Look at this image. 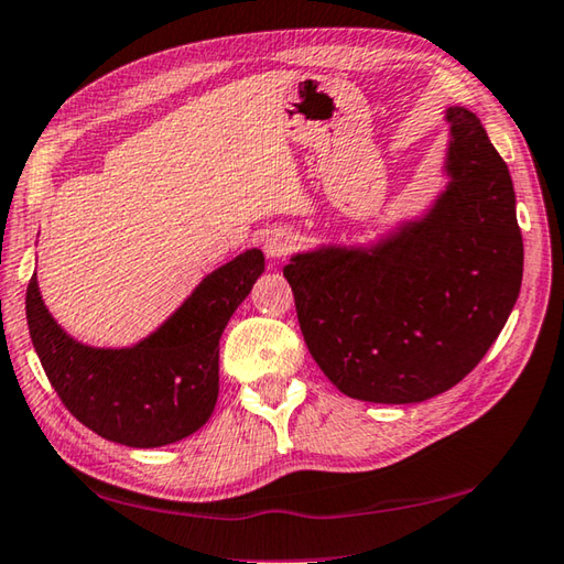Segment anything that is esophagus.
Instances as JSON below:
<instances>
[{"instance_id": "34e87169", "label": "esophagus", "mask_w": 564, "mask_h": 564, "mask_svg": "<svg viewBox=\"0 0 564 564\" xmlns=\"http://www.w3.org/2000/svg\"><path fill=\"white\" fill-rule=\"evenodd\" d=\"M293 249H295V237H293L291 231H285V229H273V231L265 234V239H263V251H265V256H269L271 261H281V259H285V256H291V253H293Z\"/></svg>"}]
</instances>
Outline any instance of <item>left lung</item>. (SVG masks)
I'll return each mask as SVG.
<instances>
[{
	"label": "left lung",
	"mask_w": 564,
	"mask_h": 564,
	"mask_svg": "<svg viewBox=\"0 0 564 564\" xmlns=\"http://www.w3.org/2000/svg\"><path fill=\"white\" fill-rule=\"evenodd\" d=\"M446 192L372 251L321 249L283 269L313 360L362 402H424L458 384L503 330L523 281L508 165L480 120L448 108Z\"/></svg>",
	"instance_id": "obj_1"
}]
</instances>
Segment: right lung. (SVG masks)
Wrapping results in <instances>:
<instances>
[{
    "label": "right lung",
    "mask_w": 564,
    "mask_h": 564,
    "mask_svg": "<svg viewBox=\"0 0 564 564\" xmlns=\"http://www.w3.org/2000/svg\"><path fill=\"white\" fill-rule=\"evenodd\" d=\"M263 253L251 249L209 273L148 340L126 350L76 343L41 301L36 273L26 289L34 350L64 406L108 442L155 448L207 424L219 394V337L251 285Z\"/></svg>",
    "instance_id": "1"
}]
</instances>
